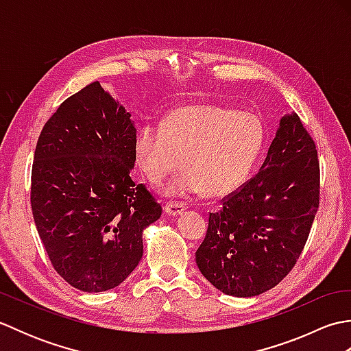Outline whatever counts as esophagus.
Here are the masks:
<instances>
[{
	"mask_svg": "<svg viewBox=\"0 0 351 351\" xmlns=\"http://www.w3.org/2000/svg\"><path fill=\"white\" fill-rule=\"evenodd\" d=\"M185 210H187V206L182 205V204H167L166 206H164V214L167 215H171V217H175V215H180L182 214Z\"/></svg>",
	"mask_w": 351,
	"mask_h": 351,
	"instance_id": "obj_1",
	"label": "esophagus"
}]
</instances>
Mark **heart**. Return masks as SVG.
Returning <instances> with one entry per match:
<instances>
[{
  "label": "heart",
  "mask_w": 351,
  "mask_h": 351,
  "mask_svg": "<svg viewBox=\"0 0 351 351\" xmlns=\"http://www.w3.org/2000/svg\"><path fill=\"white\" fill-rule=\"evenodd\" d=\"M265 143V128L253 113L197 104L170 111L160 128L141 125L134 152L152 184H161L182 164L167 195L211 197L234 193L247 180Z\"/></svg>",
  "instance_id": "b5f03b06"
}]
</instances>
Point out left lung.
I'll use <instances>...</instances> for the list:
<instances>
[{"instance_id":"8db88e82","label":"left lung","mask_w":351,"mask_h":351,"mask_svg":"<svg viewBox=\"0 0 351 351\" xmlns=\"http://www.w3.org/2000/svg\"><path fill=\"white\" fill-rule=\"evenodd\" d=\"M319 199L314 140L300 117H280L258 173L210 213L196 264L206 280L234 297L265 293L293 270Z\"/></svg>"}]
</instances>
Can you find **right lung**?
<instances>
[{
	"label": "right lung",
	"mask_w": 351,
	"mask_h": 351,
	"mask_svg": "<svg viewBox=\"0 0 351 351\" xmlns=\"http://www.w3.org/2000/svg\"><path fill=\"white\" fill-rule=\"evenodd\" d=\"M131 113L99 81L45 123L32 171L33 217L52 267L84 293L113 289L143 256V230L161 206L131 171Z\"/></svg>",
	"instance_id": "right-lung-1"
}]
</instances>
